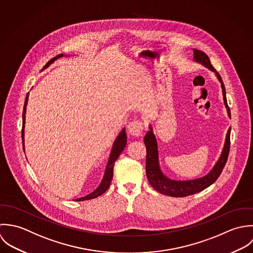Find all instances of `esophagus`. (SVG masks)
<instances>
[{
	"label": "esophagus",
	"mask_w": 253,
	"mask_h": 253,
	"mask_svg": "<svg viewBox=\"0 0 253 253\" xmlns=\"http://www.w3.org/2000/svg\"><path fill=\"white\" fill-rule=\"evenodd\" d=\"M143 131H144V123L140 120H135L128 124V132L131 136L140 137L142 136Z\"/></svg>",
	"instance_id": "1"
}]
</instances>
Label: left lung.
I'll list each match as a JSON object with an SVG mask.
<instances>
[{
    "label": "left lung",
    "instance_id": "left-lung-1",
    "mask_svg": "<svg viewBox=\"0 0 253 253\" xmlns=\"http://www.w3.org/2000/svg\"><path fill=\"white\" fill-rule=\"evenodd\" d=\"M194 59L201 62L204 66L215 72L217 78L221 82L222 90H223V97H224V102L228 110V114L231 117V111L230 107L228 106L227 103V98H226V91H225V86L222 81V78L220 74L215 70V68L212 66L209 57L205 52L194 49ZM151 131L147 133L145 136L144 142L146 145L147 149V159H146V172H147V177L149 180V183L152 185V188L159 192L160 194L169 196V197H174V198H183V197H188L191 195H195L197 193H200L212 185L221 175L225 164L227 162L229 152H230V136H231V128L228 130L227 137H226V142L224 146V150L222 152V154L214 166V168L207 174L206 176L192 180V181H173L168 178H166L160 171L159 165H158V152H157V144L155 137L153 135L152 131V127H150Z\"/></svg>",
    "mask_w": 253,
    "mask_h": 253
}]
</instances>
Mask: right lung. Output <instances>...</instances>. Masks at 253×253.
I'll use <instances>...</instances> for the list:
<instances>
[{
    "instance_id": "add662e5",
    "label": "right lung",
    "mask_w": 253,
    "mask_h": 253,
    "mask_svg": "<svg viewBox=\"0 0 253 253\" xmlns=\"http://www.w3.org/2000/svg\"><path fill=\"white\" fill-rule=\"evenodd\" d=\"M63 54H58L54 57H52L51 59H50L47 64L44 66V68L48 67L51 63H52L55 59H57L58 57H61ZM27 101H28V94L25 98V101H24V106H23V112H22V130H21V136H22V145H23V150H24V124H25V112H26V105H27ZM127 137H126V133H125V128L120 132V134L118 135V137L116 138L114 144H113V147H112V151L110 153V156H109V159H108V162H107V165H106V169H105V172H104V176L102 178V181H101V185L99 186V188L94 191L92 194L84 197V198H81V199H78L76 200L77 202H83V201H89V200H92V199H96L98 198L99 196H101L103 193L106 192V190L109 188L110 186V183H111V180H112V177H113V166H114V163L115 161L117 160L118 156L120 155V153L123 152L124 148L126 147V142H127Z\"/></svg>"
}]
</instances>
